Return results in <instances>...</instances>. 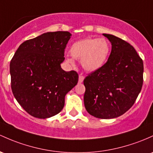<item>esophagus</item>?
Returning <instances> with one entry per match:
<instances>
[{"label": "esophagus", "instance_id": "obj_1", "mask_svg": "<svg viewBox=\"0 0 153 153\" xmlns=\"http://www.w3.org/2000/svg\"><path fill=\"white\" fill-rule=\"evenodd\" d=\"M83 80H84V76H83V75H79V78H78V82L79 83H82V82L83 81Z\"/></svg>", "mask_w": 153, "mask_h": 153}]
</instances>
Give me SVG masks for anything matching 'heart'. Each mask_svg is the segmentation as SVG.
I'll use <instances>...</instances> for the list:
<instances>
[{"mask_svg":"<svg viewBox=\"0 0 153 153\" xmlns=\"http://www.w3.org/2000/svg\"><path fill=\"white\" fill-rule=\"evenodd\" d=\"M110 51L108 41L104 38H86L76 41L70 48V55L81 61L83 68L88 72H94L106 63ZM72 65L74 61L68 59Z\"/></svg>","mask_w":153,"mask_h":153,"instance_id":"b5f03b06","label":"heart"}]
</instances>
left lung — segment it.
Returning a JSON list of instances; mask_svg holds the SVG:
<instances>
[{
	"label": "left lung",
	"instance_id": "obj_1",
	"mask_svg": "<svg viewBox=\"0 0 153 153\" xmlns=\"http://www.w3.org/2000/svg\"><path fill=\"white\" fill-rule=\"evenodd\" d=\"M112 44L105 65L83 80L84 105L90 115L101 119L119 117L135 102L143 84V61L121 38L103 34Z\"/></svg>",
	"mask_w": 153,
	"mask_h": 153
}]
</instances>
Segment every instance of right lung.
<instances>
[{"instance_id":"add662e5","label":"right lung","mask_w":153,"mask_h":153,"mask_svg":"<svg viewBox=\"0 0 153 153\" xmlns=\"http://www.w3.org/2000/svg\"><path fill=\"white\" fill-rule=\"evenodd\" d=\"M72 35L49 32L20 45L10 62L11 90L30 115L48 118L61 112L65 95L78 83V74L61 68Z\"/></svg>"}]
</instances>
